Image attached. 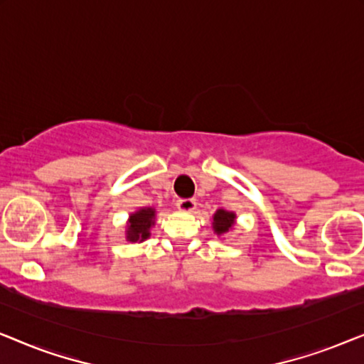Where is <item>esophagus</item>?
Returning <instances> with one entry per match:
<instances>
[{
    "instance_id": "34e87169",
    "label": "esophagus",
    "mask_w": 364,
    "mask_h": 364,
    "mask_svg": "<svg viewBox=\"0 0 364 364\" xmlns=\"http://www.w3.org/2000/svg\"><path fill=\"white\" fill-rule=\"evenodd\" d=\"M196 200H193V198H181V200L177 202V208L181 212H183V213H191V212H193L196 210Z\"/></svg>"
}]
</instances>
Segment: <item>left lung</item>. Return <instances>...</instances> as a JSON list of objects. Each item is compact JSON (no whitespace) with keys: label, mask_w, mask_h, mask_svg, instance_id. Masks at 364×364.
<instances>
[{"label":"left lung","mask_w":364,"mask_h":364,"mask_svg":"<svg viewBox=\"0 0 364 364\" xmlns=\"http://www.w3.org/2000/svg\"><path fill=\"white\" fill-rule=\"evenodd\" d=\"M237 222L235 212L225 210V208H218V210L212 215V230L217 237L227 235L228 232L233 230Z\"/></svg>","instance_id":"obj_1"}]
</instances>
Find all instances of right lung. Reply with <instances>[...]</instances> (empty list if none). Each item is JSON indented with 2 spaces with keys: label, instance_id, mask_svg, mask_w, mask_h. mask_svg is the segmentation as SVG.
Returning <instances> with one entry per match:
<instances>
[{
  "label": "right lung",
  "instance_id": "right-lung-1",
  "mask_svg": "<svg viewBox=\"0 0 364 364\" xmlns=\"http://www.w3.org/2000/svg\"><path fill=\"white\" fill-rule=\"evenodd\" d=\"M156 225V208L141 207L132 212L126 223V240L142 243L151 237V228Z\"/></svg>",
  "mask_w": 364,
  "mask_h": 364
}]
</instances>
